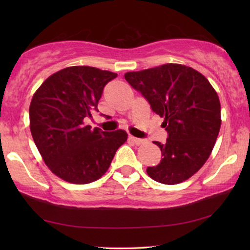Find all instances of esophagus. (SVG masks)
Returning <instances> with one entry per match:
<instances>
[{
    "mask_svg": "<svg viewBox=\"0 0 250 250\" xmlns=\"http://www.w3.org/2000/svg\"><path fill=\"white\" fill-rule=\"evenodd\" d=\"M129 140H130V141H132V142L134 143V145H137V146L141 145V143L145 142V140H143V139L135 138V137H132V135H129Z\"/></svg>",
    "mask_w": 250,
    "mask_h": 250,
    "instance_id": "esophagus-1",
    "label": "esophagus"
}]
</instances>
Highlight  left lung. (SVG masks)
Wrapping results in <instances>:
<instances>
[{
    "instance_id": "1",
    "label": "left lung",
    "mask_w": 250,
    "mask_h": 250,
    "mask_svg": "<svg viewBox=\"0 0 250 250\" xmlns=\"http://www.w3.org/2000/svg\"><path fill=\"white\" fill-rule=\"evenodd\" d=\"M125 78L164 118L167 142H154L162 159L146 173L159 183H181L200 170L208 159L221 129V104L208 80L197 70L166 64Z\"/></svg>"
}]
</instances>
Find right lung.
Instances as JSON below:
<instances>
[{
    "label": "right lung",
    "instance_id": "1",
    "mask_svg": "<svg viewBox=\"0 0 250 250\" xmlns=\"http://www.w3.org/2000/svg\"><path fill=\"white\" fill-rule=\"evenodd\" d=\"M117 76L95 67H68L46 79L33 96L29 122L34 142L50 171L69 183L100 179L126 141L125 130L107 132L84 125L92 112H99L104 88Z\"/></svg>",
    "mask_w": 250,
    "mask_h": 250
}]
</instances>
